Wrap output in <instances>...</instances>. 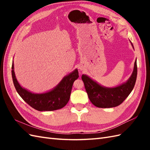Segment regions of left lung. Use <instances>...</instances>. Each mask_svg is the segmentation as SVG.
Wrapping results in <instances>:
<instances>
[{"mask_svg":"<svg viewBox=\"0 0 150 150\" xmlns=\"http://www.w3.org/2000/svg\"><path fill=\"white\" fill-rule=\"evenodd\" d=\"M131 44L133 47L132 42ZM137 75V66L136 59L131 77L126 82L117 87H104L86 75H82V80L84 82L86 91L91 103L98 108H108L119 106L128 97L135 86Z\"/></svg>","mask_w":150,"mask_h":150,"instance_id":"obj_1","label":"left lung"}]
</instances>
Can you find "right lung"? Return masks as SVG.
I'll return each mask as SVG.
<instances>
[{
  "mask_svg": "<svg viewBox=\"0 0 150 150\" xmlns=\"http://www.w3.org/2000/svg\"><path fill=\"white\" fill-rule=\"evenodd\" d=\"M13 84L17 93L27 104L38 111H53L64 107L68 103L74 81L79 78L76 69L62 80L52 90L44 93H33L22 88L16 79L13 61L11 67Z\"/></svg>",
  "mask_w": 150,
  "mask_h": 150,
  "instance_id": "1",
  "label": "right lung"
}]
</instances>
